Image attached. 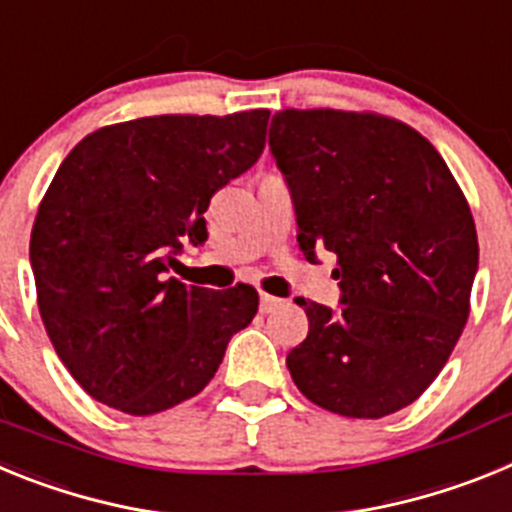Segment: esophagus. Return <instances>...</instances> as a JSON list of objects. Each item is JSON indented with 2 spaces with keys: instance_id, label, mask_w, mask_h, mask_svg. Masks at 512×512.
<instances>
[{
  "instance_id": "esophagus-1",
  "label": "esophagus",
  "mask_w": 512,
  "mask_h": 512,
  "mask_svg": "<svg viewBox=\"0 0 512 512\" xmlns=\"http://www.w3.org/2000/svg\"><path fill=\"white\" fill-rule=\"evenodd\" d=\"M287 305V300H282V297H274V295H261L259 297V310L264 312V315H269V312H277L279 307Z\"/></svg>"
}]
</instances>
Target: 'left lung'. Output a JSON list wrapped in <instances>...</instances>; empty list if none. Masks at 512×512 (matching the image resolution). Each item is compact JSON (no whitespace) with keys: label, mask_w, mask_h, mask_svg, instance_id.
<instances>
[{"label":"left lung","mask_w":512,"mask_h":512,"mask_svg":"<svg viewBox=\"0 0 512 512\" xmlns=\"http://www.w3.org/2000/svg\"><path fill=\"white\" fill-rule=\"evenodd\" d=\"M269 148L305 259H338L341 310L297 297L310 320L287 356L297 390L346 418L408 408L469 318L479 246L467 197L418 130L374 112L282 110Z\"/></svg>","instance_id":"obj_1"}]
</instances>
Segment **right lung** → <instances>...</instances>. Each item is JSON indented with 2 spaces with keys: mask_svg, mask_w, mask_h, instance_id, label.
I'll return each mask as SVG.
<instances>
[{
  "mask_svg": "<svg viewBox=\"0 0 512 512\" xmlns=\"http://www.w3.org/2000/svg\"><path fill=\"white\" fill-rule=\"evenodd\" d=\"M269 110L107 125L63 158L30 235L38 307L97 402L153 415L200 395L259 310L248 284L212 292L166 271L207 241L212 194L259 161Z\"/></svg>",
  "mask_w": 512,
  "mask_h": 512,
  "instance_id": "right-lung-1",
  "label": "right lung"
}]
</instances>
